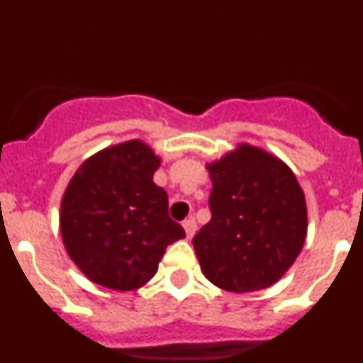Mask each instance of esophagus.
<instances>
[{
	"label": "esophagus",
	"instance_id": "esophagus-1",
	"mask_svg": "<svg viewBox=\"0 0 363 363\" xmlns=\"http://www.w3.org/2000/svg\"><path fill=\"white\" fill-rule=\"evenodd\" d=\"M184 229L187 233V238L194 236V233H196V221H194V218H189V220L184 221Z\"/></svg>",
	"mask_w": 363,
	"mask_h": 363
}]
</instances>
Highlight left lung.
Instances as JSON below:
<instances>
[{
    "mask_svg": "<svg viewBox=\"0 0 363 363\" xmlns=\"http://www.w3.org/2000/svg\"><path fill=\"white\" fill-rule=\"evenodd\" d=\"M207 169L211 221L192 238L201 271L220 289H265L306 243V196L296 176L277 156L247 143Z\"/></svg>",
    "mask_w": 363,
    "mask_h": 363,
    "instance_id": "8db88e82",
    "label": "left lung"
}]
</instances>
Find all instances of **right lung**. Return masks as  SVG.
<instances>
[{
  "mask_svg": "<svg viewBox=\"0 0 363 363\" xmlns=\"http://www.w3.org/2000/svg\"><path fill=\"white\" fill-rule=\"evenodd\" d=\"M160 158L140 140L82 163L62 200L60 227L70 259L91 281L134 291L158 271L167 245L185 238L169 198L152 182Z\"/></svg>",
  "mask_w": 363,
  "mask_h": 363,
  "instance_id": "1",
  "label": "right lung"
}]
</instances>
